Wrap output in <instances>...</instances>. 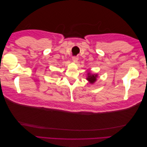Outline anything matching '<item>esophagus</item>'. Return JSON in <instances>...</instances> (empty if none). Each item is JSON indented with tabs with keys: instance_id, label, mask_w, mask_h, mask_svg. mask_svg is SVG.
I'll return each mask as SVG.
<instances>
[{
	"instance_id": "34e87169",
	"label": "esophagus",
	"mask_w": 147,
	"mask_h": 147,
	"mask_svg": "<svg viewBox=\"0 0 147 147\" xmlns=\"http://www.w3.org/2000/svg\"><path fill=\"white\" fill-rule=\"evenodd\" d=\"M78 59V57L77 56H73L72 57V60L74 62H75V63H77Z\"/></svg>"
}]
</instances>
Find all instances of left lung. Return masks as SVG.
<instances>
[{
    "mask_svg": "<svg viewBox=\"0 0 147 147\" xmlns=\"http://www.w3.org/2000/svg\"><path fill=\"white\" fill-rule=\"evenodd\" d=\"M97 76V75H90V74L88 73V76L87 80L90 81L91 83H94L96 81Z\"/></svg>",
    "mask_w": 147,
    "mask_h": 147,
    "instance_id": "left-lung-1",
    "label": "left lung"
}]
</instances>
